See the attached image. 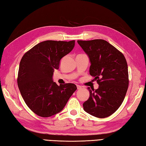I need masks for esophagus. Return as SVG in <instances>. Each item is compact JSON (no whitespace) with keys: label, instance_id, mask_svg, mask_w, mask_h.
Masks as SVG:
<instances>
[{"label":"esophagus","instance_id":"34e87169","mask_svg":"<svg viewBox=\"0 0 146 146\" xmlns=\"http://www.w3.org/2000/svg\"><path fill=\"white\" fill-rule=\"evenodd\" d=\"M76 86H77V88H78V90L82 89V86H80V85H76Z\"/></svg>","mask_w":146,"mask_h":146}]
</instances>
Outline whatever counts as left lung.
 Here are the masks:
<instances>
[{
	"mask_svg": "<svg viewBox=\"0 0 146 146\" xmlns=\"http://www.w3.org/2000/svg\"><path fill=\"white\" fill-rule=\"evenodd\" d=\"M91 63L90 74L99 85L90 90L88 100L83 104L88 113L98 118L112 115L124 100L129 86L128 67L120 51L104 39L77 41Z\"/></svg>",
	"mask_w": 146,
	"mask_h": 146,
	"instance_id": "obj_1",
	"label": "left lung"
}]
</instances>
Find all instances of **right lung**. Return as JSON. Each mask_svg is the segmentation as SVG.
<instances>
[{
    "label": "right lung",
    "instance_id": "obj_1",
    "mask_svg": "<svg viewBox=\"0 0 146 146\" xmlns=\"http://www.w3.org/2000/svg\"><path fill=\"white\" fill-rule=\"evenodd\" d=\"M70 41H42L27 51L22 58L17 85L24 102L34 113L49 117L63 109L76 90L73 83L58 86L52 80L61 59L75 46Z\"/></svg>",
    "mask_w": 146,
    "mask_h": 146
}]
</instances>
